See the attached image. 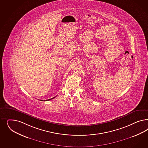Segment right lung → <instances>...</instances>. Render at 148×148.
Returning a JSON list of instances; mask_svg holds the SVG:
<instances>
[{
	"mask_svg": "<svg viewBox=\"0 0 148 148\" xmlns=\"http://www.w3.org/2000/svg\"><path fill=\"white\" fill-rule=\"evenodd\" d=\"M53 97V98H52V99H48V100H46V101H49V100H52V99H54V98H55V97ZM40 101H43V100H40Z\"/></svg>",
	"mask_w": 148,
	"mask_h": 148,
	"instance_id": "obj_1",
	"label": "right lung"
}]
</instances>
